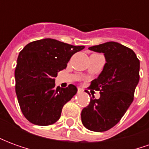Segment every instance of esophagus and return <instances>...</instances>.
Here are the masks:
<instances>
[{"instance_id": "34e87169", "label": "esophagus", "mask_w": 149, "mask_h": 149, "mask_svg": "<svg viewBox=\"0 0 149 149\" xmlns=\"http://www.w3.org/2000/svg\"><path fill=\"white\" fill-rule=\"evenodd\" d=\"M77 92H78V93H83V92H84V89H83V88H78Z\"/></svg>"}]
</instances>
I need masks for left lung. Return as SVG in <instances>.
<instances>
[{
    "instance_id": "obj_1",
    "label": "left lung",
    "mask_w": 149,
    "mask_h": 149,
    "mask_svg": "<svg viewBox=\"0 0 149 149\" xmlns=\"http://www.w3.org/2000/svg\"><path fill=\"white\" fill-rule=\"evenodd\" d=\"M88 49L104 53L106 63L89 87L100 91V98L91 97L81 112V120L88 130L104 132L120 120L133 101L140 80V61L132 49L114 41Z\"/></svg>"
}]
</instances>
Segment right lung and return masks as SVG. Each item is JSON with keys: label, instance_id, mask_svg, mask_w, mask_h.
<instances>
[{"label": "right lung", "instance_id": "1", "mask_svg": "<svg viewBox=\"0 0 149 149\" xmlns=\"http://www.w3.org/2000/svg\"><path fill=\"white\" fill-rule=\"evenodd\" d=\"M84 46H74L51 38L28 44L18 56L15 70L16 93L21 112L34 125L54 124L62 108L77 92V87H56L58 72Z\"/></svg>", "mask_w": 149, "mask_h": 149}]
</instances>
